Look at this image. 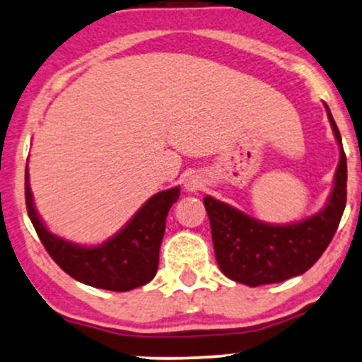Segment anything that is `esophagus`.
Listing matches in <instances>:
<instances>
[{
  "mask_svg": "<svg viewBox=\"0 0 362 362\" xmlns=\"http://www.w3.org/2000/svg\"><path fill=\"white\" fill-rule=\"evenodd\" d=\"M186 189L188 191H198V189H202L203 188V181L199 180L198 176H191V177H188V180H186Z\"/></svg>",
  "mask_w": 362,
  "mask_h": 362,
  "instance_id": "obj_1",
  "label": "esophagus"
}]
</instances>
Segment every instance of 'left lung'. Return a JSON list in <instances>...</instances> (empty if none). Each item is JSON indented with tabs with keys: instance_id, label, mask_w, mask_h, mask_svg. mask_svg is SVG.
Instances as JSON below:
<instances>
[{
	"instance_id": "obj_1",
	"label": "left lung",
	"mask_w": 362,
	"mask_h": 362,
	"mask_svg": "<svg viewBox=\"0 0 362 362\" xmlns=\"http://www.w3.org/2000/svg\"><path fill=\"white\" fill-rule=\"evenodd\" d=\"M341 160L335 171L334 189L324 210L301 222L271 225L259 222L218 199L205 197L215 257L222 273L247 286L281 283L308 271L329 247L347 199V160L341 132L325 105Z\"/></svg>"
}]
</instances>
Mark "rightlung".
<instances>
[{"mask_svg":"<svg viewBox=\"0 0 362 362\" xmlns=\"http://www.w3.org/2000/svg\"><path fill=\"white\" fill-rule=\"evenodd\" d=\"M180 198V188L160 191L148 198L134 218L117 235L96 247L72 244L47 230L33 206L25 169V202L38 239L64 273L76 281L110 291H129L154 278L159 249L165 230V216Z\"/></svg>","mask_w":362,"mask_h":362,"instance_id":"add662e5","label":"right lung"}]
</instances>
